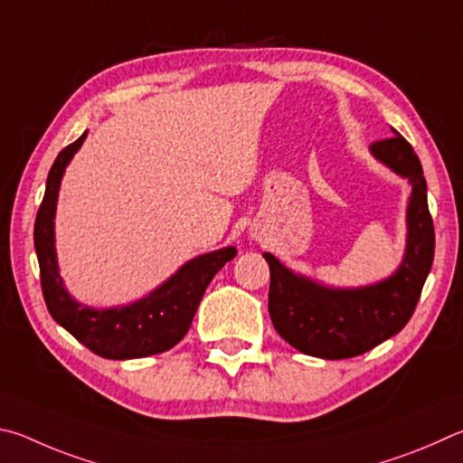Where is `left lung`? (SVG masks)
Returning <instances> with one entry per match:
<instances>
[{
    "instance_id": "8db88e82",
    "label": "left lung",
    "mask_w": 463,
    "mask_h": 463,
    "mask_svg": "<svg viewBox=\"0 0 463 463\" xmlns=\"http://www.w3.org/2000/svg\"><path fill=\"white\" fill-rule=\"evenodd\" d=\"M370 152L412 186L407 207V250L392 277L368 287L331 288L295 274L279 258L264 252L270 266L272 326L285 342L315 358H354L399 334L415 313L433 264L435 230L419 156L396 129L392 137L372 144Z\"/></svg>"
}]
</instances>
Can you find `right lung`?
I'll return each mask as SVG.
<instances>
[{
  "mask_svg": "<svg viewBox=\"0 0 463 463\" xmlns=\"http://www.w3.org/2000/svg\"><path fill=\"white\" fill-rule=\"evenodd\" d=\"M85 137L87 132L56 156L36 215L34 248L46 307L59 326L101 358L132 360L162 354L184 337L209 282L223 269L225 262L238 254V250L227 246L193 258L148 297L136 303L111 307V309H93L77 303L64 288L56 264L54 213L64 168Z\"/></svg>",
  "mask_w": 463,
  "mask_h": 463,
  "instance_id": "1",
  "label": "right lung"
}]
</instances>
